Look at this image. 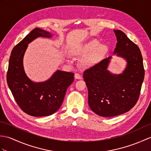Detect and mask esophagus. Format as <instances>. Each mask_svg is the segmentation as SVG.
Wrapping results in <instances>:
<instances>
[{
	"label": "esophagus",
	"mask_w": 151,
	"mask_h": 151,
	"mask_svg": "<svg viewBox=\"0 0 151 151\" xmlns=\"http://www.w3.org/2000/svg\"><path fill=\"white\" fill-rule=\"evenodd\" d=\"M75 79H82V76L80 75L79 73H75Z\"/></svg>",
	"instance_id": "1"
}]
</instances>
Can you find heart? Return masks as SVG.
<instances>
[{"label": "heart", "mask_w": 151, "mask_h": 151, "mask_svg": "<svg viewBox=\"0 0 151 151\" xmlns=\"http://www.w3.org/2000/svg\"><path fill=\"white\" fill-rule=\"evenodd\" d=\"M99 45L98 40H91L88 43L75 49L73 53L80 57L85 56L81 60L80 64L82 67L88 68L99 61L106 51V47L104 45L99 46ZM68 59V61H70L69 58Z\"/></svg>", "instance_id": "b5f03b06"}]
</instances>
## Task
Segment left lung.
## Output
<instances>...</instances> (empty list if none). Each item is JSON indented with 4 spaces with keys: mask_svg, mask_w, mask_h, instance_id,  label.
Listing matches in <instances>:
<instances>
[{
    "mask_svg": "<svg viewBox=\"0 0 151 151\" xmlns=\"http://www.w3.org/2000/svg\"><path fill=\"white\" fill-rule=\"evenodd\" d=\"M117 43L114 53L124 58L127 66L122 74L107 70L111 57L86 69L83 78L88 89V104L94 113L104 117L126 113L139 99L145 71L139 48L121 30H114Z\"/></svg>",
    "mask_w": 151,
    "mask_h": 151,
    "instance_id": "left-lung-1",
    "label": "left lung"
}]
</instances>
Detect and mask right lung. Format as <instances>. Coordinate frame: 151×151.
Instances as JSON below:
<instances>
[{
  "label": "right lung",
  "instance_id": "right-lung-1",
  "mask_svg": "<svg viewBox=\"0 0 151 151\" xmlns=\"http://www.w3.org/2000/svg\"><path fill=\"white\" fill-rule=\"evenodd\" d=\"M51 37L48 31L35 28L13 47L9 58L8 87L21 109L33 116H50L57 111L67 89L74 81V73L60 70L43 82H33L25 73L23 58L28 44L38 37Z\"/></svg>",
  "mask_w": 151,
  "mask_h": 151
}]
</instances>
